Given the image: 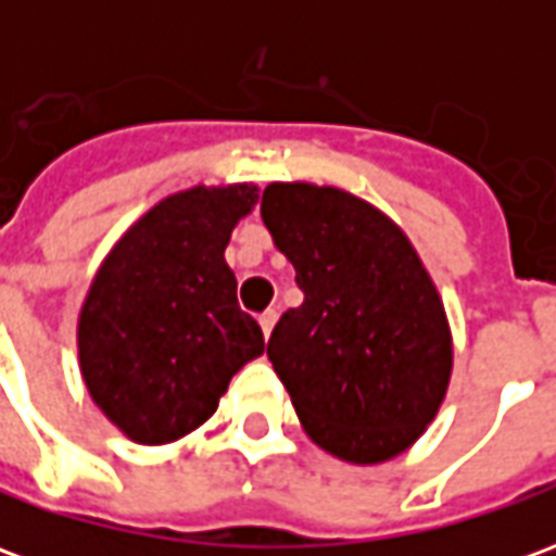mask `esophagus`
<instances>
[{
	"mask_svg": "<svg viewBox=\"0 0 556 556\" xmlns=\"http://www.w3.org/2000/svg\"><path fill=\"white\" fill-rule=\"evenodd\" d=\"M258 325H262V330H265V339L270 337V330H274V325H277V309H267V313L258 315Z\"/></svg>",
	"mask_w": 556,
	"mask_h": 556,
	"instance_id": "esophagus-1",
	"label": "esophagus"
}]
</instances>
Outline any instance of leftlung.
I'll list each match as a JSON object with an SVG mask.
<instances>
[{
    "label": "left lung",
    "mask_w": 556,
    "mask_h": 556,
    "mask_svg": "<svg viewBox=\"0 0 556 556\" xmlns=\"http://www.w3.org/2000/svg\"><path fill=\"white\" fill-rule=\"evenodd\" d=\"M262 219L303 289L267 342L303 431L351 465L396 458L453 378L434 279L396 219L333 184H267Z\"/></svg>",
    "instance_id": "1"
}]
</instances>
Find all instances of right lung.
<instances>
[{
    "label": "right lung",
    "instance_id": "1",
    "mask_svg": "<svg viewBox=\"0 0 556 556\" xmlns=\"http://www.w3.org/2000/svg\"><path fill=\"white\" fill-rule=\"evenodd\" d=\"M258 187L195 184L160 199L113 243L77 315L79 375L103 417L142 446L214 417L231 375L265 354L226 265Z\"/></svg>",
    "mask_w": 556,
    "mask_h": 556
}]
</instances>
